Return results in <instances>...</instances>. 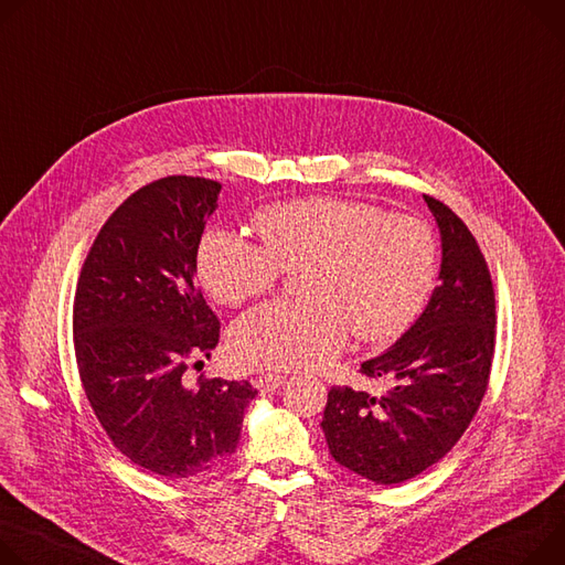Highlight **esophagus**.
<instances>
[{
  "mask_svg": "<svg viewBox=\"0 0 565 565\" xmlns=\"http://www.w3.org/2000/svg\"><path fill=\"white\" fill-rule=\"evenodd\" d=\"M286 383V379L284 376H279V374H259L254 379V385H256V390H262V392H277L281 385Z\"/></svg>",
  "mask_w": 565,
  "mask_h": 565,
  "instance_id": "esophagus-1",
  "label": "esophagus"
}]
</instances>
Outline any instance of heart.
I'll return each instance as SVG.
<instances>
[{"mask_svg": "<svg viewBox=\"0 0 565 565\" xmlns=\"http://www.w3.org/2000/svg\"><path fill=\"white\" fill-rule=\"evenodd\" d=\"M252 227L259 245L232 230H210L195 264L204 290L225 306L268 292L279 270H301L306 301H268L232 329V355L254 370L324 367L349 329L363 342H392L422 316L437 281L430 225L383 214L370 202L329 195L277 202Z\"/></svg>", "mask_w": 565, "mask_h": 565, "instance_id": "heart-1", "label": "heart"}]
</instances>
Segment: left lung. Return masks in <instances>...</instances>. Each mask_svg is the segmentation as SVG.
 <instances>
[{
  "mask_svg": "<svg viewBox=\"0 0 565 565\" xmlns=\"http://www.w3.org/2000/svg\"><path fill=\"white\" fill-rule=\"evenodd\" d=\"M441 236L439 286L387 351L361 372L392 383L385 396L331 387L322 430L338 465L376 484L419 476L457 444L487 392L495 299L478 241L444 202L424 195Z\"/></svg>",
  "mask_w": 565,
  "mask_h": 565,
  "instance_id": "8db88e82",
  "label": "left lung"
}]
</instances>
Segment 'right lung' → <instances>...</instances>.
I'll list each match as a JSON object with an SVG mask.
<instances>
[{"mask_svg":"<svg viewBox=\"0 0 565 565\" xmlns=\"http://www.w3.org/2000/svg\"><path fill=\"white\" fill-rule=\"evenodd\" d=\"M218 193L191 175L141 186L100 227L76 286V365L94 415L130 461L169 480L230 457L256 396L247 381L184 383L189 358H210L221 333L193 284Z\"/></svg>","mask_w":565,"mask_h":565,"instance_id":"obj_1","label":"right lung"}]
</instances>
